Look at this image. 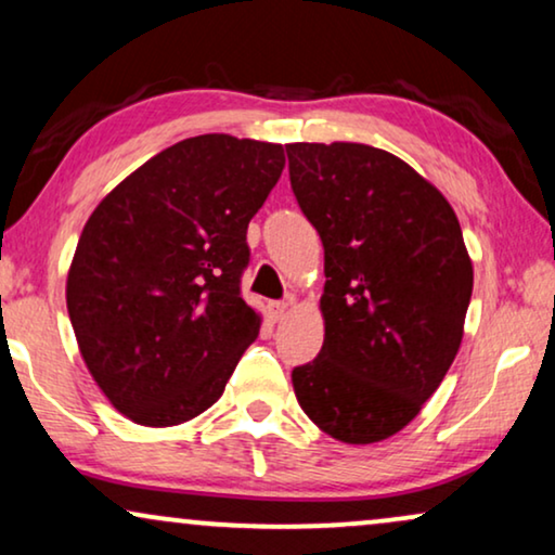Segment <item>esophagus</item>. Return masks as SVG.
<instances>
[{"instance_id":"34e87169","label":"esophagus","mask_w":555,"mask_h":555,"mask_svg":"<svg viewBox=\"0 0 555 555\" xmlns=\"http://www.w3.org/2000/svg\"><path fill=\"white\" fill-rule=\"evenodd\" d=\"M287 308H291V306H287V302L285 300H272L270 302V306H268V313H270V321H283V318L287 315Z\"/></svg>"}]
</instances>
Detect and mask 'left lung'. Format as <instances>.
<instances>
[{
    "instance_id": "1",
    "label": "left lung",
    "mask_w": 555,
    "mask_h": 555,
    "mask_svg": "<svg viewBox=\"0 0 555 555\" xmlns=\"http://www.w3.org/2000/svg\"><path fill=\"white\" fill-rule=\"evenodd\" d=\"M291 184L321 234L323 348L293 369L302 412L346 444L389 439L460 351L473 295L457 215L412 166L366 143H287Z\"/></svg>"
}]
</instances>
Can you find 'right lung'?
<instances>
[{"label":"right lung","mask_w":555,"mask_h":555,"mask_svg":"<svg viewBox=\"0 0 555 555\" xmlns=\"http://www.w3.org/2000/svg\"><path fill=\"white\" fill-rule=\"evenodd\" d=\"M283 166L280 143L194 135L139 166L82 227L67 313L90 376L131 422L173 427L222 397L260 333L240 278L247 224Z\"/></svg>","instance_id":"obj_1"}]
</instances>
